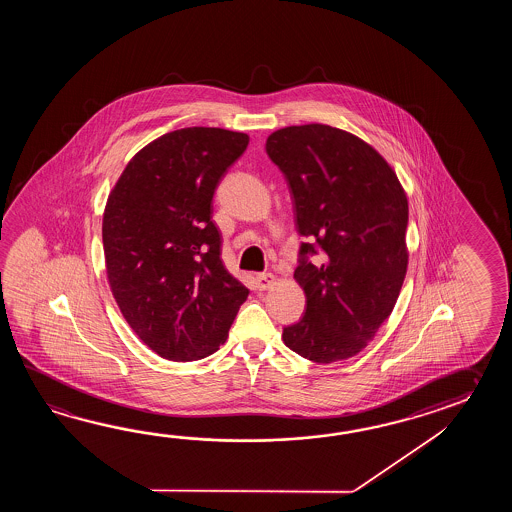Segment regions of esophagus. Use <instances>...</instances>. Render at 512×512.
Instances as JSON below:
<instances>
[{"label": "esophagus", "mask_w": 512, "mask_h": 512, "mask_svg": "<svg viewBox=\"0 0 512 512\" xmlns=\"http://www.w3.org/2000/svg\"><path fill=\"white\" fill-rule=\"evenodd\" d=\"M272 283H274V276H272L271 272H261V274L256 276V285L260 287L261 291L272 287Z\"/></svg>", "instance_id": "obj_1"}]
</instances>
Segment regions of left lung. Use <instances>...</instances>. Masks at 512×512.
<instances>
[{
  "mask_svg": "<svg viewBox=\"0 0 512 512\" xmlns=\"http://www.w3.org/2000/svg\"><path fill=\"white\" fill-rule=\"evenodd\" d=\"M267 155L287 179L300 245L294 280L305 313L283 342L318 364L349 359L392 315L408 251V199L392 166L368 142L326 124L269 135ZM320 250L323 260L308 258Z\"/></svg>",
  "mask_w": 512,
  "mask_h": 512,
  "instance_id": "1",
  "label": "left lung"
}]
</instances>
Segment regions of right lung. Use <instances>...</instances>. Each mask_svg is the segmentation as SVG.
<instances>
[{"label":"right lung","instance_id":"1","mask_svg":"<svg viewBox=\"0 0 512 512\" xmlns=\"http://www.w3.org/2000/svg\"><path fill=\"white\" fill-rule=\"evenodd\" d=\"M249 135L183 128L135 153L102 219L109 287L135 335L163 359L218 351L249 289L221 261L212 197Z\"/></svg>","mask_w":512,"mask_h":512}]
</instances>
